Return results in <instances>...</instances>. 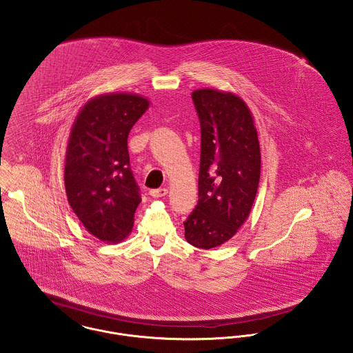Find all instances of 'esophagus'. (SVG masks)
<instances>
[{"label":"esophagus","instance_id":"esophagus-1","mask_svg":"<svg viewBox=\"0 0 353 353\" xmlns=\"http://www.w3.org/2000/svg\"><path fill=\"white\" fill-rule=\"evenodd\" d=\"M166 193H168V189L166 188H159V189H150L149 190V194L152 196V197H164L166 196Z\"/></svg>","mask_w":353,"mask_h":353}]
</instances>
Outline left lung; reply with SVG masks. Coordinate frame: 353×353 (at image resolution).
<instances>
[{
	"instance_id": "left-lung-1",
	"label": "left lung",
	"mask_w": 353,
	"mask_h": 353,
	"mask_svg": "<svg viewBox=\"0 0 353 353\" xmlns=\"http://www.w3.org/2000/svg\"><path fill=\"white\" fill-rule=\"evenodd\" d=\"M201 128L199 201L184 221L196 248L232 239L249 216L260 180V145L247 104L214 89L192 93Z\"/></svg>"
}]
</instances>
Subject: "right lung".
I'll return each mask as SVG.
<instances>
[{
	"instance_id": "right-lung-1",
	"label": "right lung",
	"mask_w": 353,
	"mask_h": 353,
	"mask_svg": "<svg viewBox=\"0 0 353 353\" xmlns=\"http://www.w3.org/2000/svg\"><path fill=\"white\" fill-rule=\"evenodd\" d=\"M148 106L136 94L97 96L80 110L70 132L63 173L68 201L86 230L105 243L124 240L141 203L128 134Z\"/></svg>"
}]
</instances>
